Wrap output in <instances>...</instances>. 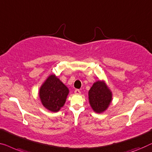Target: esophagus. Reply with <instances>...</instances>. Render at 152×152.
<instances>
[{"mask_svg": "<svg viewBox=\"0 0 152 152\" xmlns=\"http://www.w3.org/2000/svg\"><path fill=\"white\" fill-rule=\"evenodd\" d=\"M74 93H75L76 94H80V91L79 90V89H75Z\"/></svg>", "mask_w": 152, "mask_h": 152, "instance_id": "1", "label": "esophagus"}]
</instances>
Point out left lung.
Listing matches in <instances>:
<instances>
[{"mask_svg": "<svg viewBox=\"0 0 152 152\" xmlns=\"http://www.w3.org/2000/svg\"><path fill=\"white\" fill-rule=\"evenodd\" d=\"M112 100V93L104 81L98 80L89 90V102L95 112L100 114L108 108Z\"/></svg>", "mask_w": 152, "mask_h": 152, "instance_id": "left-lung-1", "label": "left lung"}]
</instances>
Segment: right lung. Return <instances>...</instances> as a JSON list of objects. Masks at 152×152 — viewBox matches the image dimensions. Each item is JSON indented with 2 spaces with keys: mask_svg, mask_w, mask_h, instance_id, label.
Segmentation results:
<instances>
[{
  "mask_svg": "<svg viewBox=\"0 0 152 152\" xmlns=\"http://www.w3.org/2000/svg\"><path fill=\"white\" fill-rule=\"evenodd\" d=\"M69 89L54 74L49 76L39 90V96L45 107L57 112L65 103Z\"/></svg>",
  "mask_w": 152,
  "mask_h": 152,
  "instance_id": "1",
  "label": "right lung"
}]
</instances>
